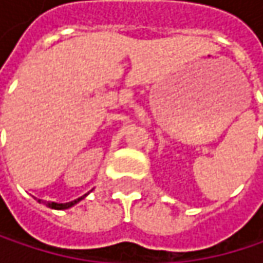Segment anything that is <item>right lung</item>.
Masks as SVG:
<instances>
[{
	"mask_svg": "<svg viewBox=\"0 0 263 263\" xmlns=\"http://www.w3.org/2000/svg\"><path fill=\"white\" fill-rule=\"evenodd\" d=\"M83 198V196H82ZM82 198L76 199V201H71V202H67V204H58V202H45V205H48L50 209H56V210H64V209H68L71 205H74L76 202H79Z\"/></svg>",
	"mask_w": 263,
	"mask_h": 263,
	"instance_id": "right-lung-1",
	"label": "right lung"
}]
</instances>
